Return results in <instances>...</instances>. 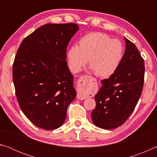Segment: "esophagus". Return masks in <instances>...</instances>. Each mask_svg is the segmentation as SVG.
Masks as SVG:
<instances>
[{"label": "esophagus", "mask_w": 157, "mask_h": 157, "mask_svg": "<svg viewBox=\"0 0 157 157\" xmlns=\"http://www.w3.org/2000/svg\"><path fill=\"white\" fill-rule=\"evenodd\" d=\"M91 77L84 75L82 76L80 78L78 79V93L77 98L79 100H84L86 98L84 94V91L85 90L89 89L91 87Z\"/></svg>", "instance_id": "34e87169"}]
</instances>
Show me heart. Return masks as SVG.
<instances>
[{"label": "heart", "mask_w": 157, "mask_h": 157, "mask_svg": "<svg viewBox=\"0 0 157 157\" xmlns=\"http://www.w3.org/2000/svg\"><path fill=\"white\" fill-rule=\"evenodd\" d=\"M123 44L107 34L94 32L82 36L78 45L67 51L68 67L78 73L88 62L90 68L101 78H108L116 72L123 60Z\"/></svg>", "instance_id": "b5f03b06"}]
</instances>
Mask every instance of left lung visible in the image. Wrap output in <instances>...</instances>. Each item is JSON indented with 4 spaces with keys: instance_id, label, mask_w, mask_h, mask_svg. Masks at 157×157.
I'll use <instances>...</instances> for the list:
<instances>
[{
    "instance_id": "obj_1",
    "label": "left lung",
    "mask_w": 157,
    "mask_h": 157,
    "mask_svg": "<svg viewBox=\"0 0 157 157\" xmlns=\"http://www.w3.org/2000/svg\"><path fill=\"white\" fill-rule=\"evenodd\" d=\"M124 39L126 48L120 66L109 78L101 81L102 86L95 95L96 106L91 118L95 125L102 129L122 125L134 110L142 93L144 60L136 46Z\"/></svg>"
}]
</instances>
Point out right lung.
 Here are the masks:
<instances>
[{
	"mask_svg": "<svg viewBox=\"0 0 157 157\" xmlns=\"http://www.w3.org/2000/svg\"><path fill=\"white\" fill-rule=\"evenodd\" d=\"M78 30L75 23H48L26 36L17 50L12 69L17 100L39 128H59L76 97L66 59V48Z\"/></svg>",
	"mask_w": 157,
	"mask_h": 157,
	"instance_id": "1",
	"label": "right lung"
}]
</instances>
